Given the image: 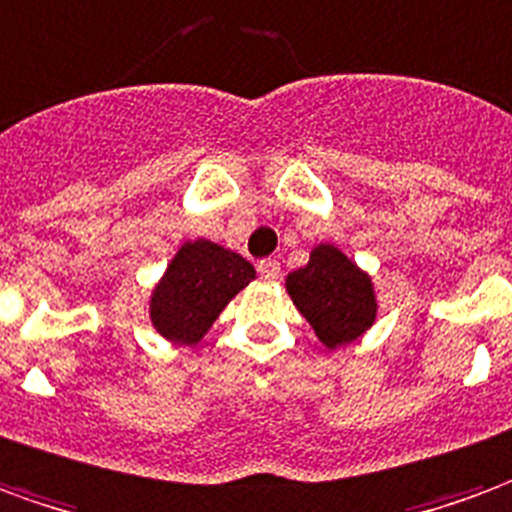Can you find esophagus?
Returning <instances> with one entry per match:
<instances>
[{
  "instance_id": "obj_1",
  "label": "esophagus",
  "mask_w": 512,
  "mask_h": 512,
  "mask_svg": "<svg viewBox=\"0 0 512 512\" xmlns=\"http://www.w3.org/2000/svg\"><path fill=\"white\" fill-rule=\"evenodd\" d=\"M259 275L261 278H267V281H275V278L281 275V264H278V259H261Z\"/></svg>"
}]
</instances>
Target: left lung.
<instances>
[{
    "label": "left lung",
    "mask_w": 512,
    "mask_h": 512,
    "mask_svg": "<svg viewBox=\"0 0 512 512\" xmlns=\"http://www.w3.org/2000/svg\"><path fill=\"white\" fill-rule=\"evenodd\" d=\"M286 292L327 349L363 335L376 319L374 283L335 245H319L311 261L289 272Z\"/></svg>",
    "instance_id": "obj_1"
}]
</instances>
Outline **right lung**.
<instances>
[{
    "instance_id": "add662e5",
    "label": "right lung",
    "mask_w": 512,
    "mask_h": 512,
    "mask_svg": "<svg viewBox=\"0 0 512 512\" xmlns=\"http://www.w3.org/2000/svg\"><path fill=\"white\" fill-rule=\"evenodd\" d=\"M253 278V264L240 253L210 240L185 242L152 292L149 319L163 338L193 346Z\"/></svg>"
}]
</instances>
